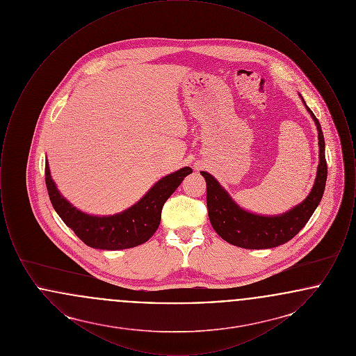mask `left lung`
<instances>
[{
    "label": "left lung",
    "mask_w": 356,
    "mask_h": 356,
    "mask_svg": "<svg viewBox=\"0 0 356 356\" xmlns=\"http://www.w3.org/2000/svg\"><path fill=\"white\" fill-rule=\"evenodd\" d=\"M305 108L311 113L319 132L318 137L321 163L311 193L303 203L296 205L288 211L287 213L280 216H259L250 213L241 209L229 197V195L221 188L215 177L207 172H202L207 183V208L209 221L218 235L232 245L247 250H264L284 244L299 234V231L309 220L316 207L321 203L327 180L324 137L319 121L307 105Z\"/></svg>",
    "instance_id": "left-lung-1"
}]
</instances>
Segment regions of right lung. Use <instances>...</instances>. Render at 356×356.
Returning <instances> with one entry per match:
<instances>
[{
  "label": "right lung",
  "instance_id": "add662e5",
  "mask_svg": "<svg viewBox=\"0 0 356 356\" xmlns=\"http://www.w3.org/2000/svg\"><path fill=\"white\" fill-rule=\"evenodd\" d=\"M189 173H192L189 167L173 172L159 180L129 209L113 216L99 218L83 213L60 195L51 180L48 161H45V183L51 205L58 216L86 245L106 251L132 248L149 240L159 228L163 205Z\"/></svg>",
  "mask_w": 356,
  "mask_h": 356
}]
</instances>
